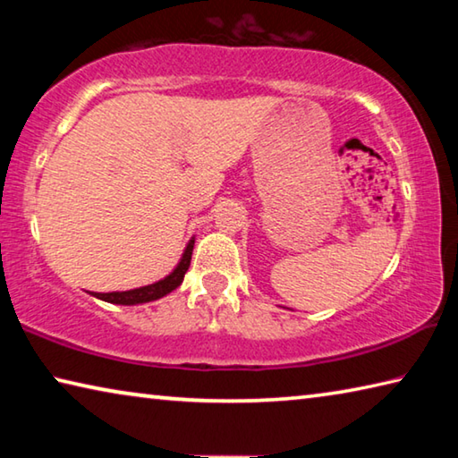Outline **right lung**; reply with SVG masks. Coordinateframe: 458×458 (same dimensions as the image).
Instances as JSON below:
<instances>
[{"label": "right lung", "mask_w": 458, "mask_h": 458, "mask_svg": "<svg viewBox=\"0 0 458 458\" xmlns=\"http://www.w3.org/2000/svg\"><path fill=\"white\" fill-rule=\"evenodd\" d=\"M193 244H196V238H191L188 246H185L182 259H180V262H177V267L172 270V273H169L165 278H161V281H157V283L139 286V289H131V291L90 293V294L92 297L106 301V303H113V305H143V303H151V301L165 297V294L175 291L177 286L183 283V276H185V273H188L190 262H191Z\"/></svg>", "instance_id": "add662e5"}]
</instances>
